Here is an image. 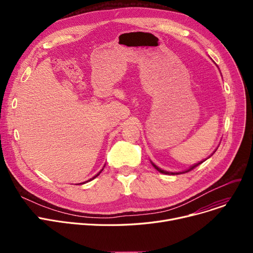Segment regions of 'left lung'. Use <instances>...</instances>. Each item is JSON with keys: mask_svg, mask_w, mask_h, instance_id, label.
I'll return each mask as SVG.
<instances>
[{"mask_svg": "<svg viewBox=\"0 0 253 253\" xmlns=\"http://www.w3.org/2000/svg\"><path fill=\"white\" fill-rule=\"evenodd\" d=\"M205 161V160H204ZM204 161H202V162H199L198 164H195V165H193L191 168H189L188 170H185V171H182V172H168V171H165V170H162L161 168H159L158 166H156L154 163H152L153 164V166L159 171V172H161V173H164V174H170V175H175V174H180V173H185V172H189V171H191V170H193L194 168H196L198 165H200V164H202Z\"/></svg>", "mask_w": 253, "mask_h": 253, "instance_id": "obj_1", "label": "left lung"}]
</instances>
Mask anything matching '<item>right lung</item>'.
Masks as SVG:
<instances>
[{
  "instance_id": "add662e5",
  "label": "right lung",
  "mask_w": 253,
  "mask_h": 253,
  "mask_svg": "<svg viewBox=\"0 0 253 253\" xmlns=\"http://www.w3.org/2000/svg\"><path fill=\"white\" fill-rule=\"evenodd\" d=\"M102 170H103V169H101V170H100V172H101V171H102ZM100 172H98V173H97V174H96V175H95V176H94V177H92V178H91V179H89V180H88V181H90V180H92V179H94V178H95V177H97V176H98V175H99V174H100Z\"/></svg>"
}]
</instances>
